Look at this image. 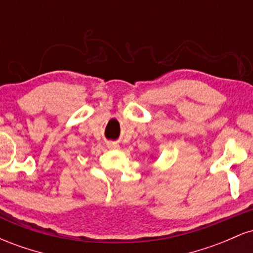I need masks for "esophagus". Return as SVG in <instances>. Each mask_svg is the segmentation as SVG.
<instances>
[{
	"label": "esophagus",
	"mask_w": 253,
	"mask_h": 253,
	"mask_svg": "<svg viewBox=\"0 0 253 253\" xmlns=\"http://www.w3.org/2000/svg\"><path fill=\"white\" fill-rule=\"evenodd\" d=\"M107 146H108L109 149H119V145L115 143H108L107 144Z\"/></svg>",
	"instance_id": "34e87169"
}]
</instances>
